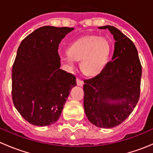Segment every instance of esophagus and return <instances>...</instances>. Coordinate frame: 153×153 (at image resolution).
Listing matches in <instances>:
<instances>
[{
    "label": "esophagus",
    "instance_id": "esophagus-1",
    "mask_svg": "<svg viewBox=\"0 0 153 153\" xmlns=\"http://www.w3.org/2000/svg\"><path fill=\"white\" fill-rule=\"evenodd\" d=\"M76 81H77V85H78V86H82L83 85H84V81H83L82 80L78 79V78H77Z\"/></svg>",
    "mask_w": 153,
    "mask_h": 153
}]
</instances>
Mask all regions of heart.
<instances>
[{"label": "heart", "mask_w": 153, "mask_h": 153, "mask_svg": "<svg viewBox=\"0 0 153 153\" xmlns=\"http://www.w3.org/2000/svg\"><path fill=\"white\" fill-rule=\"evenodd\" d=\"M111 52L109 41L102 37L86 36L72 43L68 55L62 58L69 70L75 69V61H81L80 67L86 76L94 77L104 71Z\"/></svg>", "instance_id": "b5f03b06"}]
</instances>
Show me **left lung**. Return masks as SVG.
<instances>
[{"label":"left lung","instance_id":"left-lung-1","mask_svg":"<svg viewBox=\"0 0 153 153\" xmlns=\"http://www.w3.org/2000/svg\"><path fill=\"white\" fill-rule=\"evenodd\" d=\"M108 29L115 39L112 61L101 74L84 80V107L88 120L100 128H112L132 113L140 96L142 69L135 44L119 29Z\"/></svg>","mask_w":153,"mask_h":153}]
</instances>
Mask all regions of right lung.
Listing matches in <instances>:
<instances>
[{
  "mask_svg": "<svg viewBox=\"0 0 153 153\" xmlns=\"http://www.w3.org/2000/svg\"><path fill=\"white\" fill-rule=\"evenodd\" d=\"M44 26L20 44L12 70L13 104L21 116L38 126L55 124L59 118L75 75L60 69L58 46L73 30Z\"/></svg>",
  "mask_w": 153,
  "mask_h": 153,
  "instance_id": "add662e5",
  "label": "right lung"
}]
</instances>
